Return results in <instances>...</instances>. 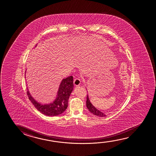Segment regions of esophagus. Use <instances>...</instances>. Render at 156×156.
<instances>
[{"label": "esophagus", "mask_w": 156, "mask_h": 156, "mask_svg": "<svg viewBox=\"0 0 156 156\" xmlns=\"http://www.w3.org/2000/svg\"><path fill=\"white\" fill-rule=\"evenodd\" d=\"M80 83H81V80H80V79H78V78H76V79L74 80V81H73L74 85H75V86H78L80 85Z\"/></svg>", "instance_id": "esophagus-1"}]
</instances>
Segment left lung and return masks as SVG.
<instances>
[{"label": "left lung", "mask_w": 156, "mask_h": 156, "mask_svg": "<svg viewBox=\"0 0 156 156\" xmlns=\"http://www.w3.org/2000/svg\"><path fill=\"white\" fill-rule=\"evenodd\" d=\"M86 107L88 109V110L93 113L94 115H97L98 117H106L107 115H105V114L103 113L102 112H101L99 110L96 109L95 107H94L93 105H92L90 101V98H89V96L87 95V100H86Z\"/></svg>", "instance_id": "1"}]
</instances>
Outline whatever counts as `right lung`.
I'll use <instances>...</instances> for the list:
<instances>
[{
	"mask_svg": "<svg viewBox=\"0 0 156 156\" xmlns=\"http://www.w3.org/2000/svg\"><path fill=\"white\" fill-rule=\"evenodd\" d=\"M37 46V44L35 47H36ZM25 78L26 80V77ZM73 87L72 76L62 79L54 100L51 102L45 104L39 102L36 100L30 94L28 87L27 94L30 101L41 113L48 116H56L62 114L66 110L68 105L69 98L73 92Z\"/></svg>",
	"mask_w": 156,
	"mask_h": 156,
	"instance_id": "obj_1",
	"label": "right lung"
}]
</instances>
